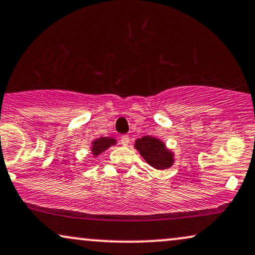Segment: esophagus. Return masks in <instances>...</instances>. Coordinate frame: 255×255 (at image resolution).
<instances>
[{
  "instance_id": "obj_1",
  "label": "esophagus",
  "mask_w": 255,
  "mask_h": 255,
  "mask_svg": "<svg viewBox=\"0 0 255 255\" xmlns=\"http://www.w3.org/2000/svg\"><path fill=\"white\" fill-rule=\"evenodd\" d=\"M120 142L122 146H128V143H129V136H128V135H122L120 138Z\"/></svg>"
}]
</instances>
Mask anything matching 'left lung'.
Here are the masks:
<instances>
[{
	"label": "left lung",
	"instance_id": "left-lung-1",
	"mask_svg": "<svg viewBox=\"0 0 255 255\" xmlns=\"http://www.w3.org/2000/svg\"><path fill=\"white\" fill-rule=\"evenodd\" d=\"M135 148L143 159L156 169H166L173 165V154L166 149L159 138L144 136L135 141Z\"/></svg>",
	"mask_w": 255,
	"mask_h": 255
}]
</instances>
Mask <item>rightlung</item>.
<instances>
[{
	"label": "right lung",
	"mask_w": 255,
	"mask_h": 255,
	"mask_svg": "<svg viewBox=\"0 0 255 255\" xmlns=\"http://www.w3.org/2000/svg\"><path fill=\"white\" fill-rule=\"evenodd\" d=\"M115 143L114 138H109V137H100L98 140H95L93 142V147H92V151L94 155H99L100 153L107 149L108 147H111L112 144Z\"/></svg>",
	"instance_id": "right-lung-1"
}]
</instances>
